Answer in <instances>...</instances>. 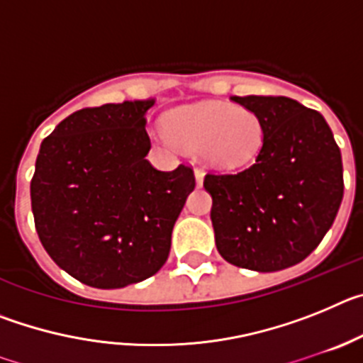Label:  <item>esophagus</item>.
Wrapping results in <instances>:
<instances>
[{"label":"esophagus","mask_w":363,"mask_h":363,"mask_svg":"<svg viewBox=\"0 0 363 363\" xmlns=\"http://www.w3.org/2000/svg\"><path fill=\"white\" fill-rule=\"evenodd\" d=\"M194 176H196V184L198 185H201L203 184V171H201V169H194Z\"/></svg>","instance_id":"esophagus-1"}]
</instances>
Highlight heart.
Here are the masks:
<instances>
[{"label": "heart", "mask_w": 363, "mask_h": 363, "mask_svg": "<svg viewBox=\"0 0 363 363\" xmlns=\"http://www.w3.org/2000/svg\"><path fill=\"white\" fill-rule=\"evenodd\" d=\"M167 136L185 150H198L207 165L236 171L255 162L264 145V123L249 108L229 104L187 105L165 118Z\"/></svg>", "instance_id": "1"}]
</instances>
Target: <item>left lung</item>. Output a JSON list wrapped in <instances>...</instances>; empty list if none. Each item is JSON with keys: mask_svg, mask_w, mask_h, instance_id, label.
I'll return each instance as SVG.
<instances>
[{"mask_svg": "<svg viewBox=\"0 0 363 363\" xmlns=\"http://www.w3.org/2000/svg\"><path fill=\"white\" fill-rule=\"evenodd\" d=\"M264 123V145L240 172H209L218 252L236 267L281 271L306 259L344 198L342 154L318 111L285 96H233Z\"/></svg>", "mask_w": 363, "mask_h": 363, "instance_id": "left-lung-1", "label": "left lung"}]
</instances>
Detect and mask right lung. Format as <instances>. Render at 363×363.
Masks as SVG:
<instances>
[{
  "label": "right lung",
  "instance_id": "add662e5",
  "mask_svg": "<svg viewBox=\"0 0 363 363\" xmlns=\"http://www.w3.org/2000/svg\"><path fill=\"white\" fill-rule=\"evenodd\" d=\"M154 99L76 111L41 142L30 182L41 245L70 277L120 289L163 267L196 179L191 167L158 171L145 114Z\"/></svg>",
  "mask_w": 363,
  "mask_h": 363
}]
</instances>
